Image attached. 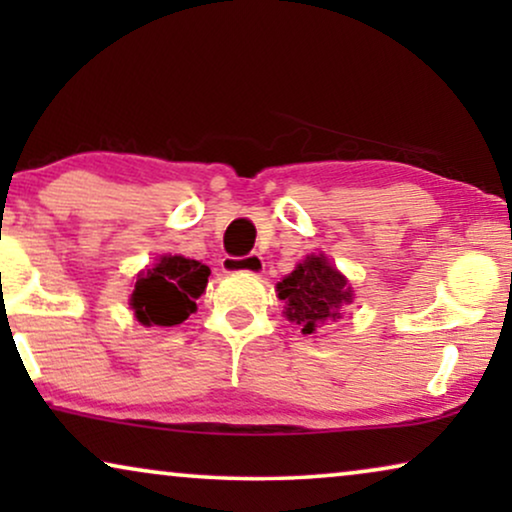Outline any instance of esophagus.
<instances>
[{"label":"esophagus","instance_id":"1","mask_svg":"<svg viewBox=\"0 0 512 512\" xmlns=\"http://www.w3.org/2000/svg\"><path fill=\"white\" fill-rule=\"evenodd\" d=\"M263 256L249 254V256H226L223 258L221 268L223 272H251V275H261L263 272Z\"/></svg>","mask_w":512,"mask_h":512}]
</instances>
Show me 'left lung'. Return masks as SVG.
I'll list each match as a JSON object with an SVG mask.
<instances>
[{
    "mask_svg": "<svg viewBox=\"0 0 512 512\" xmlns=\"http://www.w3.org/2000/svg\"><path fill=\"white\" fill-rule=\"evenodd\" d=\"M352 286L324 256H307L289 277L277 284V298L286 303V319L314 333L326 321L340 319V310L352 303Z\"/></svg>",
    "mask_w": 512,
    "mask_h": 512,
    "instance_id": "left-lung-1",
    "label": "left lung"
}]
</instances>
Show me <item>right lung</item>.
Segmentation results:
<instances>
[{"instance_id":"right-lung-1","label":"right lung","mask_w":512,"mask_h":512,"mask_svg":"<svg viewBox=\"0 0 512 512\" xmlns=\"http://www.w3.org/2000/svg\"><path fill=\"white\" fill-rule=\"evenodd\" d=\"M209 268L184 256H163L137 277L130 305L144 326H177L195 312Z\"/></svg>"}]
</instances>
